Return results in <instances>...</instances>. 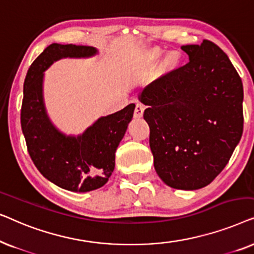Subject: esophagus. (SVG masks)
I'll return each mask as SVG.
<instances>
[{"mask_svg": "<svg viewBox=\"0 0 254 254\" xmlns=\"http://www.w3.org/2000/svg\"><path fill=\"white\" fill-rule=\"evenodd\" d=\"M144 112V105L141 103H137L136 106H135V111H134V117L135 118H141L143 116Z\"/></svg>", "mask_w": 254, "mask_h": 254, "instance_id": "esophagus-1", "label": "esophagus"}]
</instances>
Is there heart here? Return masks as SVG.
I'll use <instances>...</instances> for the list:
<instances>
[{
    "mask_svg": "<svg viewBox=\"0 0 254 254\" xmlns=\"http://www.w3.org/2000/svg\"><path fill=\"white\" fill-rule=\"evenodd\" d=\"M161 55H162L161 50H157V48H155V50L150 51V53H149L148 57H147V64H155L156 62L159 60ZM179 60H180V55H179L178 52H176V51L169 52V53L165 55L164 60H163L162 64H161L162 70L163 71L171 70V69H173L175 67H177V65H178Z\"/></svg>",
    "mask_w": 254,
    "mask_h": 254,
    "instance_id": "1",
    "label": "heart"
}]
</instances>
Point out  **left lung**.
<instances>
[{"label": "left lung", "mask_w": 254, "mask_h": 254, "mask_svg": "<svg viewBox=\"0 0 254 254\" xmlns=\"http://www.w3.org/2000/svg\"><path fill=\"white\" fill-rule=\"evenodd\" d=\"M182 50L190 62L149 84L148 109L156 172L177 190L209 185L228 164L243 134V83L228 55L203 40Z\"/></svg>", "instance_id": "1"}]
</instances>
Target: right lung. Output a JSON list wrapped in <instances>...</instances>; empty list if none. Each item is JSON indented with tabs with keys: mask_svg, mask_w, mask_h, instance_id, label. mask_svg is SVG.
Instances as JSON below:
<instances>
[{
	"mask_svg": "<svg viewBox=\"0 0 254 254\" xmlns=\"http://www.w3.org/2000/svg\"><path fill=\"white\" fill-rule=\"evenodd\" d=\"M96 53L91 46L52 44L33 61L24 81L20 125L30 157L45 178L71 192H89L107 183L135 109V104H129L99 118L78 136H67L51 123L43 97L44 71L62 58H89Z\"/></svg>",
	"mask_w": 254,
	"mask_h": 254,
	"instance_id": "add662e5",
	"label": "right lung"
}]
</instances>
